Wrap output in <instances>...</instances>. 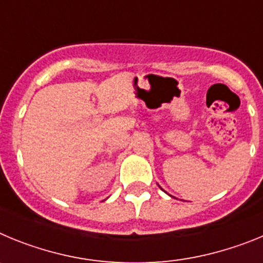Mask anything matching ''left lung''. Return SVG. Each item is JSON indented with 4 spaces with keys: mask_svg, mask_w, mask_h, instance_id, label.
I'll return each instance as SVG.
<instances>
[{
    "mask_svg": "<svg viewBox=\"0 0 263 263\" xmlns=\"http://www.w3.org/2000/svg\"><path fill=\"white\" fill-rule=\"evenodd\" d=\"M164 192H166V191H164Z\"/></svg>",
    "mask_w": 263,
    "mask_h": 263,
    "instance_id": "8db88e82",
    "label": "left lung"
}]
</instances>
